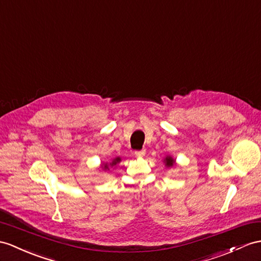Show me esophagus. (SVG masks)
Listing matches in <instances>:
<instances>
[{
    "instance_id": "34e87169",
    "label": "esophagus",
    "mask_w": 261,
    "mask_h": 261,
    "mask_svg": "<svg viewBox=\"0 0 261 261\" xmlns=\"http://www.w3.org/2000/svg\"><path fill=\"white\" fill-rule=\"evenodd\" d=\"M146 154V150L145 149H141V150H136L135 151V155L138 157H143Z\"/></svg>"
}]
</instances>
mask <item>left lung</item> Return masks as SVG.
<instances>
[{
  "label": "left lung",
  "mask_w": 261,
  "mask_h": 261,
  "mask_svg": "<svg viewBox=\"0 0 261 261\" xmlns=\"http://www.w3.org/2000/svg\"><path fill=\"white\" fill-rule=\"evenodd\" d=\"M165 165H166V167H173L175 165V160L171 156H166L164 160Z\"/></svg>",
  "instance_id": "1"
}]
</instances>
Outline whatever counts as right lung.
Segmentation results:
<instances>
[{
  "label": "right lung",
  "mask_w": 261,
  "mask_h": 261,
  "mask_svg": "<svg viewBox=\"0 0 261 261\" xmlns=\"http://www.w3.org/2000/svg\"><path fill=\"white\" fill-rule=\"evenodd\" d=\"M120 161H122L120 160V157H116V158H114V160L110 164L106 163V164L101 165V167H103V169H110V167H115Z\"/></svg>",
  "instance_id": "right-lung-1"
}]
</instances>
